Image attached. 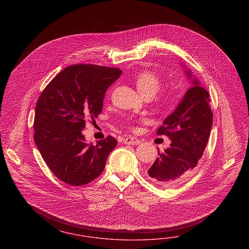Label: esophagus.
<instances>
[{
  "mask_svg": "<svg viewBox=\"0 0 249 249\" xmlns=\"http://www.w3.org/2000/svg\"><path fill=\"white\" fill-rule=\"evenodd\" d=\"M124 143L127 144V145H138V144L141 143V141L137 138L128 136L124 140Z\"/></svg>",
  "mask_w": 249,
  "mask_h": 249,
  "instance_id": "obj_1",
  "label": "esophagus"
}]
</instances>
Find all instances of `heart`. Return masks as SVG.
Here are the masks:
<instances>
[{
	"label": "heart",
	"mask_w": 249,
	"mask_h": 249,
	"mask_svg": "<svg viewBox=\"0 0 249 249\" xmlns=\"http://www.w3.org/2000/svg\"><path fill=\"white\" fill-rule=\"evenodd\" d=\"M135 84L138 90L141 92L143 97L147 98L152 97L156 94L161 85V79L155 72L150 70H142L136 75ZM174 98V90L172 89H167L161 94V98L166 102L173 101Z\"/></svg>",
	"instance_id": "1"
}]
</instances>
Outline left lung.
Wrapping results in <instances>:
<instances>
[{"label": "left lung", "mask_w": 249, "mask_h": 249, "mask_svg": "<svg viewBox=\"0 0 249 249\" xmlns=\"http://www.w3.org/2000/svg\"><path fill=\"white\" fill-rule=\"evenodd\" d=\"M185 75L190 79L193 73L187 69ZM209 103L208 91L195 77L181 102L157 130V135L167 136L172 142L163 152L158 149L159 157L148 170L151 181L168 186L179 182L196 168L211 132Z\"/></svg>", "instance_id": "1"}]
</instances>
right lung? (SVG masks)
I'll return each mask as SVG.
<instances>
[{
	"label": "right lung",
	"instance_id": "1",
	"mask_svg": "<svg viewBox=\"0 0 249 249\" xmlns=\"http://www.w3.org/2000/svg\"><path fill=\"white\" fill-rule=\"evenodd\" d=\"M121 73L120 68L97 65L70 66L53 77L38 98L35 142L61 181L81 186L103 172L116 139L107 136L97 145L89 144L82 130L86 117L101 113L106 91Z\"/></svg>",
	"mask_w": 249,
	"mask_h": 249
}]
</instances>
